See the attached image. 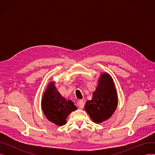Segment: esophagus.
<instances>
[{
    "label": "esophagus",
    "instance_id": "esophagus-1",
    "mask_svg": "<svg viewBox=\"0 0 155 155\" xmlns=\"http://www.w3.org/2000/svg\"><path fill=\"white\" fill-rule=\"evenodd\" d=\"M77 105L80 109H83L84 107V102L82 100H80L77 102Z\"/></svg>",
    "mask_w": 155,
    "mask_h": 155
}]
</instances>
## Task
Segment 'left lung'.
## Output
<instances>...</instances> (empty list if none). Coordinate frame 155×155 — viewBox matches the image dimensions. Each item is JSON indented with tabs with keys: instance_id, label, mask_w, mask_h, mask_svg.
Returning <instances> with one entry per match:
<instances>
[{
	"instance_id": "left-lung-1",
	"label": "left lung",
	"mask_w": 155,
	"mask_h": 155,
	"mask_svg": "<svg viewBox=\"0 0 155 155\" xmlns=\"http://www.w3.org/2000/svg\"><path fill=\"white\" fill-rule=\"evenodd\" d=\"M117 95L112 77L102 73L91 101H88L85 110L95 123H101L111 117L117 108Z\"/></svg>"
}]
</instances>
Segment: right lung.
I'll return each instance as SVG.
<instances>
[{"label":"right lung","instance_id":"obj_1","mask_svg":"<svg viewBox=\"0 0 155 155\" xmlns=\"http://www.w3.org/2000/svg\"><path fill=\"white\" fill-rule=\"evenodd\" d=\"M41 106L46 118L58 126L66 124L67 116L77 109L71 101H67L61 95L54 82L49 84L43 96Z\"/></svg>","mask_w":155,"mask_h":155}]
</instances>
